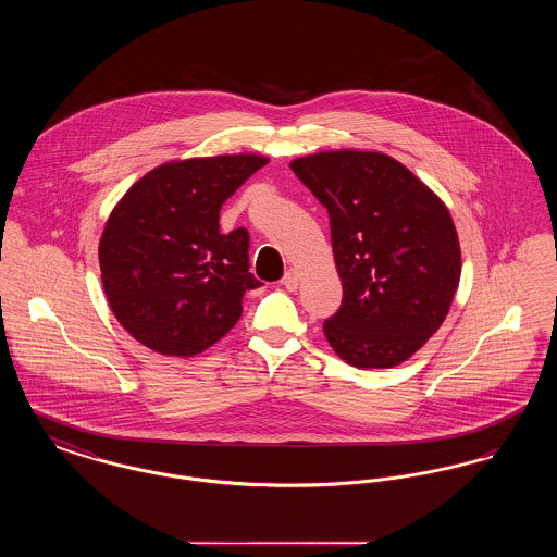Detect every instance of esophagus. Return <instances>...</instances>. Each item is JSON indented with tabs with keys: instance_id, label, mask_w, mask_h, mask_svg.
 Masks as SVG:
<instances>
[{
	"instance_id": "obj_1",
	"label": "esophagus",
	"mask_w": 557,
	"mask_h": 557,
	"mask_svg": "<svg viewBox=\"0 0 557 557\" xmlns=\"http://www.w3.org/2000/svg\"><path fill=\"white\" fill-rule=\"evenodd\" d=\"M282 286L290 292L298 288V271H296V269H288V271H286V275L282 277Z\"/></svg>"
}]
</instances>
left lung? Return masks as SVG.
I'll use <instances>...</instances> for the list:
<instances>
[{
	"label": "left lung",
	"mask_w": 557,
	"mask_h": 557,
	"mask_svg": "<svg viewBox=\"0 0 557 557\" xmlns=\"http://www.w3.org/2000/svg\"><path fill=\"white\" fill-rule=\"evenodd\" d=\"M290 169L330 214L343 305L323 323L327 343L359 370L407 361L443 325L459 286L449 209L380 152H319Z\"/></svg>",
	"instance_id": "8db88e82"
}]
</instances>
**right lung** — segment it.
<instances>
[{
    "instance_id": "obj_1",
    "label": "right lung",
    "mask_w": 557,
    "mask_h": 557,
    "mask_svg": "<svg viewBox=\"0 0 557 557\" xmlns=\"http://www.w3.org/2000/svg\"><path fill=\"white\" fill-rule=\"evenodd\" d=\"M269 159L221 154L164 162L119 200L98 257L119 323L160 355L194 357L219 343L261 282L244 227L219 232L223 202Z\"/></svg>"
}]
</instances>
